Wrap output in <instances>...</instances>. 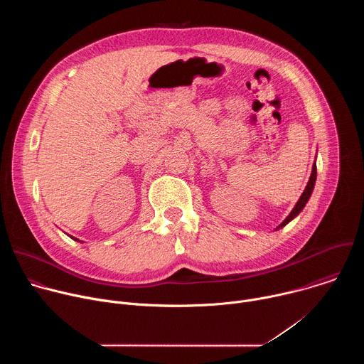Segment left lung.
Masks as SVG:
<instances>
[{"label":"left lung","mask_w":364,"mask_h":364,"mask_svg":"<svg viewBox=\"0 0 364 364\" xmlns=\"http://www.w3.org/2000/svg\"><path fill=\"white\" fill-rule=\"evenodd\" d=\"M316 180H317V166H316V163L313 164V171H311V177H309V180H308V184H306V187H305V190H304V193L301 194V197H299V200L296 201V204H295V207L294 209L291 210V213L288 215V218L277 228V229H281V228H284L285 225H288L294 218H296L299 213H301V210L304 209L305 207V204H306V201L309 200V197H311V193H313V190H314V186H316Z\"/></svg>","instance_id":"1"}]
</instances>
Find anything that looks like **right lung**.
<instances>
[{"label":"right lung","mask_w":364,"mask_h":364,"mask_svg":"<svg viewBox=\"0 0 364 364\" xmlns=\"http://www.w3.org/2000/svg\"><path fill=\"white\" fill-rule=\"evenodd\" d=\"M70 237H72V239H75V237H73V236H70ZM75 240H77V239H75ZM79 242H80V240H79Z\"/></svg>","instance_id":"add662e5"}]
</instances>
